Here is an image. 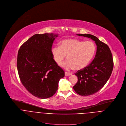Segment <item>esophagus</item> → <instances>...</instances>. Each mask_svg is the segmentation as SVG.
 <instances>
[{
	"mask_svg": "<svg viewBox=\"0 0 126 126\" xmlns=\"http://www.w3.org/2000/svg\"><path fill=\"white\" fill-rule=\"evenodd\" d=\"M71 75V73L69 72H65V76H69V75Z\"/></svg>",
	"mask_w": 126,
	"mask_h": 126,
	"instance_id": "1",
	"label": "esophagus"
}]
</instances>
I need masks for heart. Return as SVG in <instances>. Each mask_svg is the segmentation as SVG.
Segmentation results:
<instances>
[{
  "label": "heart",
  "instance_id": "heart-1",
  "mask_svg": "<svg viewBox=\"0 0 126 126\" xmlns=\"http://www.w3.org/2000/svg\"><path fill=\"white\" fill-rule=\"evenodd\" d=\"M54 60L61 65L66 55L68 59L63 65L66 69L80 70L85 68L93 59L96 46L90 41H83L76 39L63 40L60 46L54 47L52 50Z\"/></svg>",
  "mask_w": 126,
  "mask_h": 126
}]
</instances>
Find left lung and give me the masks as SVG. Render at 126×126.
Here are the masks:
<instances>
[{
  "label": "left lung",
  "mask_w": 126,
  "mask_h": 126,
  "mask_svg": "<svg viewBox=\"0 0 126 126\" xmlns=\"http://www.w3.org/2000/svg\"><path fill=\"white\" fill-rule=\"evenodd\" d=\"M95 41L97 51L94 60L86 67L75 73L78 81L73 89L78 94L87 96L101 89L110 78L113 69V60L109 47L90 34H77Z\"/></svg>",
  "instance_id": "left-lung-1"
}]
</instances>
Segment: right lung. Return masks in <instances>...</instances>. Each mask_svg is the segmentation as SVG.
Instances as JSON below:
<instances>
[{"label": "right lung", "mask_w": 126, "mask_h": 126, "mask_svg": "<svg viewBox=\"0 0 126 126\" xmlns=\"http://www.w3.org/2000/svg\"><path fill=\"white\" fill-rule=\"evenodd\" d=\"M58 34H35L18 51L17 66L20 80L33 95L41 99L52 97L57 92L64 72L55 61L52 52Z\"/></svg>", "instance_id": "1"}]
</instances>
